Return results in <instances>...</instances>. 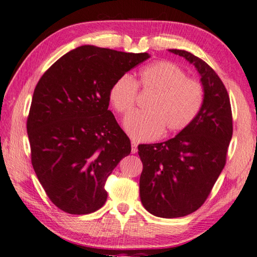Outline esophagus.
Here are the masks:
<instances>
[{
  "instance_id": "1",
  "label": "esophagus",
  "mask_w": 257,
  "mask_h": 257,
  "mask_svg": "<svg viewBox=\"0 0 257 257\" xmlns=\"http://www.w3.org/2000/svg\"><path fill=\"white\" fill-rule=\"evenodd\" d=\"M131 152L133 154L137 153V152H138V143L136 140L131 141Z\"/></svg>"
}]
</instances>
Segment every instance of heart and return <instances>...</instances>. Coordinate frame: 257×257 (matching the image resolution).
Returning <instances> with one entry per match:
<instances>
[{
  "mask_svg": "<svg viewBox=\"0 0 257 257\" xmlns=\"http://www.w3.org/2000/svg\"><path fill=\"white\" fill-rule=\"evenodd\" d=\"M151 92L146 110L128 114L126 132L135 140H152L166 133L183 131L196 119L205 101V87L188 77L180 66L156 61L138 72V79L122 75L109 90V101L120 114H127L135 105L137 89Z\"/></svg>",
  "mask_w": 257,
  "mask_h": 257,
  "instance_id": "obj_1",
  "label": "heart"
}]
</instances>
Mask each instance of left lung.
<instances>
[{"instance_id": "obj_1", "label": "left lung", "mask_w": 257, "mask_h": 257, "mask_svg": "<svg viewBox=\"0 0 257 257\" xmlns=\"http://www.w3.org/2000/svg\"><path fill=\"white\" fill-rule=\"evenodd\" d=\"M170 52L195 65L205 101L196 119L173 139L138 146L141 203L161 218L184 217L205 203L226 165L233 135L229 96L218 74L190 52Z\"/></svg>"}]
</instances>
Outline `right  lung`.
Segmentation results:
<instances>
[{"label": "right lung", "instance_id": "right-lung-1", "mask_svg": "<svg viewBox=\"0 0 257 257\" xmlns=\"http://www.w3.org/2000/svg\"><path fill=\"white\" fill-rule=\"evenodd\" d=\"M150 58L84 45L48 68L35 88L27 130L31 163L52 203L70 214L105 204V182L131 141L109 107L118 77Z\"/></svg>", "mask_w": 257, "mask_h": 257}]
</instances>
